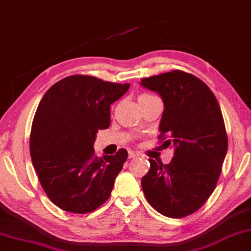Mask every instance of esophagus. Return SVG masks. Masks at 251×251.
I'll return each mask as SVG.
<instances>
[{"label":"esophagus","mask_w":251,"mask_h":251,"mask_svg":"<svg viewBox=\"0 0 251 251\" xmlns=\"http://www.w3.org/2000/svg\"><path fill=\"white\" fill-rule=\"evenodd\" d=\"M134 157H138V154L134 152H129V159H134Z\"/></svg>","instance_id":"obj_1"}]
</instances>
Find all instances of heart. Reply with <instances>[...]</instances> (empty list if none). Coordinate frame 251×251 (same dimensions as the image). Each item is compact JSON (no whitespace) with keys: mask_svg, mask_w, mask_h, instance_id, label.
<instances>
[{"mask_svg":"<svg viewBox=\"0 0 251 251\" xmlns=\"http://www.w3.org/2000/svg\"><path fill=\"white\" fill-rule=\"evenodd\" d=\"M149 96H150V95H141V96H140V98H143V97H149Z\"/></svg>","mask_w":251,"mask_h":251,"instance_id":"1","label":"heart"}]
</instances>
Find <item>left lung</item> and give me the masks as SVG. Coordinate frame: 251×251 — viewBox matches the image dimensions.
I'll return each mask as SVG.
<instances>
[{"label": "left lung", "instance_id": "8db88e82", "mask_svg": "<svg viewBox=\"0 0 251 251\" xmlns=\"http://www.w3.org/2000/svg\"><path fill=\"white\" fill-rule=\"evenodd\" d=\"M141 85L163 100L159 138L174 149L169 164L149 160L143 193L164 216H188L212 195L222 172L228 139L221 107L205 82L182 70L143 78Z\"/></svg>", "mask_w": 251, "mask_h": 251}]
</instances>
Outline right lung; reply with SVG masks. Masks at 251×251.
<instances>
[{"label":"right lung","instance_id":"1","mask_svg":"<svg viewBox=\"0 0 251 251\" xmlns=\"http://www.w3.org/2000/svg\"><path fill=\"white\" fill-rule=\"evenodd\" d=\"M129 83L74 75L52 85L39 102L32 123L29 151L44 192L60 209L90 213L111 195L114 179L128 159L95 155L98 130L110 126V104Z\"/></svg>","mask_w":251,"mask_h":251}]
</instances>
